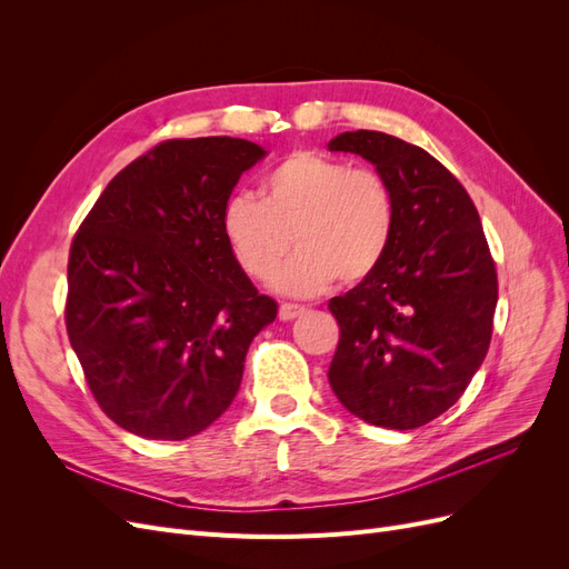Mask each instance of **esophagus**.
<instances>
[{"label": "esophagus", "mask_w": 569, "mask_h": 569, "mask_svg": "<svg viewBox=\"0 0 569 569\" xmlns=\"http://www.w3.org/2000/svg\"><path fill=\"white\" fill-rule=\"evenodd\" d=\"M303 311H306V308H303V306H299V303H282V306H280V311H278V316H280V320L289 322V320L299 318Z\"/></svg>", "instance_id": "esophagus-1"}]
</instances>
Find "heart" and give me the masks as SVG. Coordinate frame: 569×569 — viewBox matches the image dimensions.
Returning a JSON list of instances; mask_svg holds the SVG:
<instances>
[{
    "instance_id": "1",
    "label": "heart",
    "mask_w": 569,
    "mask_h": 569,
    "mask_svg": "<svg viewBox=\"0 0 569 569\" xmlns=\"http://www.w3.org/2000/svg\"><path fill=\"white\" fill-rule=\"evenodd\" d=\"M396 201L389 180L372 168L318 151H295L261 182V201L232 194L220 213L228 249L251 280L274 274L289 295H316L337 278L358 284L377 272L391 247Z\"/></svg>"
}]
</instances>
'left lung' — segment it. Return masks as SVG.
I'll use <instances>...</instances> for the list:
<instances>
[{"mask_svg": "<svg viewBox=\"0 0 569 569\" xmlns=\"http://www.w3.org/2000/svg\"><path fill=\"white\" fill-rule=\"evenodd\" d=\"M327 149L368 159L396 201L382 266L327 303L339 325L327 377L356 418L416 429L460 399L489 351L498 278L485 228L425 149L377 130L341 132Z\"/></svg>", "mask_w": 569, "mask_h": 569, "instance_id": "1", "label": "left lung"}]
</instances>
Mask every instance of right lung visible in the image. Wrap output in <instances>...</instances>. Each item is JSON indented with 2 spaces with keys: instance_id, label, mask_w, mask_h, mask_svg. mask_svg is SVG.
Segmentation results:
<instances>
[{
  "instance_id": "right-lung-1",
  "label": "right lung",
  "mask_w": 569,
  "mask_h": 569,
  "mask_svg": "<svg viewBox=\"0 0 569 569\" xmlns=\"http://www.w3.org/2000/svg\"><path fill=\"white\" fill-rule=\"evenodd\" d=\"M263 157L237 137L166 140L120 170L73 237L66 332L99 408L137 437L182 441L213 425L278 316L220 230Z\"/></svg>"
}]
</instances>
